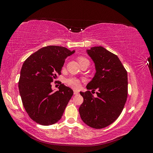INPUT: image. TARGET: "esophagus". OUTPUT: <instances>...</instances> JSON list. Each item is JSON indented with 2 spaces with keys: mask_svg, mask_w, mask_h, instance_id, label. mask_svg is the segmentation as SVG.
<instances>
[{
  "mask_svg": "<svg viewBox=\"0 0 153 153\" xmlns=\"http://www.w3.org/2000/svg\"><path fill=\"white\" fill-rule=\"evenodd\" d=\"M79 94V92H78V91H74V94L76 95V94Z\"/></svg>",
  "mask_w": 153,
  "mask_h": 153,
  "instance_id": "obj_1",
  "label": "esophagus"
}]
</instances>
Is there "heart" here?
<instances>
[{"instance_id":"1","label":"heart","mask_w":153,"mask_h":153,"mask_svg":"<svg viewBox=\"0 0 153 153\" xmlns=\"http://www.w3.org/2000/svg\"><path fill=\"white\" fill-rule=\"evenodd\" d=\"M78 61H79V63L82 61H87V60L86 58L83 57H78ZM65 82L69 86H70L73 88H78L80 85V81L75 78H73V77L68 78L67 79H66Z\"/></svg>"}]
</instances>
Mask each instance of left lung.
Returning a JSON list of instances; mask_svg holds the SVG:
<instances>
[{"mask_svg": "<svg viewBox=\"0 0 153 153\" xmlns=\"http://www.w3.org/2000/svg\"><path fill=\"white\" fill-rule=\"evenodd\" d=\"M86 52L94 63L96 73L86 92L80 91L84 102L79 108L82 120L88 126L103 128L113 123L122 112L128 96V74L116 55L103 47ZM98 89L97 97L92 92Z\"/></svg>", "mask_w": 153, "mask_h": 153, "instance_id": "1", "label": "left lung"}]
</instances>
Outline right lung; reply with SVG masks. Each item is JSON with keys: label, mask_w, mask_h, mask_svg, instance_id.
<instances>
[{"label": "right lung", "mask_w": 153, "mask_h": 153, "mask_svg": "<svg viewBox=\"0 0 153 153\" xmlns=\"http://www.w3.org/2000/svg\"><path fill=\"white\" fill-rule=\"evenodd\" d=\"M75 52L63 47L48 46L23 64L18 89L27 113L36 123L49 126L61 119L73 91L62 84L53 91L51 82L61 74L65 59Z\"/></svg>", "instance_id": "add662e5"}]
</instances>
